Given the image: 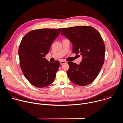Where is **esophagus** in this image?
<instances>
[{
    "mask_svg": "<svg viewBox=\"0 0 123 123\" xmlns=\"http://www.w3.org/2000/svg\"><path fill=\"white\" fill-rule=\"evenodd\" d=\"M60 63H61V64H63V63H66V61L62 60V61H60Z\"/></svg>",
    "mask_w": 123,
    "mask_h": 123,
    "instance_id": "esophagus-1",
    "label": "esophagus"
}]
</instances>
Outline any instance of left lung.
I'll list each match as a JSON object with an SVG mask.
<instances>
[{
	"instance_id": "obj_1",
	"label": "left lung",
	"mask_w": 123,
	"mask_h": 123,
	"mask_svg": "<svg viewBox=\"0 0 123 123\" xmlns=\"http://www.w3.org/2000/svg\"><path fill=\"white\" fill-rule=\"evenodd\" d=\"M61 34L72 43L73 52L83 57L80 64L67 62L70 80L81 86L91 84L98 75L105 61V46L100 34L95 28L84 26L62 28Z\"/></svg>"
}]
</instances>
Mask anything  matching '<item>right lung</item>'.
<instances>
[{
  "instance_id": "obj_1",
  "label": "right lung",
  "mask_w": 123,
  "mask_h": 123,
  "mask_svg": "<svg viewBox=\"0 0 123 123\" xmlns=\"http://www.w3.org/2000/svg\"><path fill=\"white\" fill-rule=\"evenodd\" d=\"M61 29L34 30L21 40L18 48L20 66L25 77L35 87H46L55 80L60 62H50L45 57Z\"/></svg>"
}]
</instances>
